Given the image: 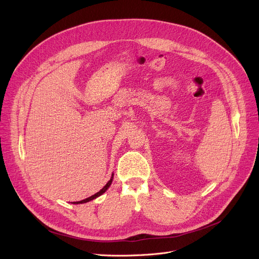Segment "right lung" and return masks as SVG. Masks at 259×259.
<instances>
[{"mask_svg":"<svg viewBox=\"0 0 259 259\" xmlns=\"http://www.w3.org/2000/svg\"><path fill=\"white\" fill-rule=\"evenodd\" d=\"M113 178H114V174L112 175V178L109 179V181L105 184V186L98 192V193H96L95 195H93V196H91V197H89V198H86V199H84V200H81V201H76V202H72L73 204H79V203H85V202H89V201H91V200H93V199H96L97 197H99V196H101L104 192H106V190L109 188V186L110 184H112V182H113Z\"/></svg>","mask_w":259,"mask_h":259,"instance_id":"right-lung-1","label":"right lung"}]
</instances>
